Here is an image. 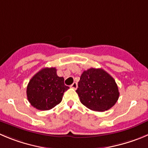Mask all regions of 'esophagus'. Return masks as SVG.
Listing matches in <instances>:
<instances>
[{"label": "esophagus", "mask_w": 148, "mask_h": 148, "mask_svg": "<svg viewBox=\"0 0 148 148\" xmlns=\"http://www.w3.org/2000/svg\"><path fill=\"white\" fill-rule=\"evenodd\" d=\"M71 88H73V89L76 90L77 88V82H74V83L72 84V85H71Z\"/></svg>", "instance_id": "34e87169"}]
</instances>
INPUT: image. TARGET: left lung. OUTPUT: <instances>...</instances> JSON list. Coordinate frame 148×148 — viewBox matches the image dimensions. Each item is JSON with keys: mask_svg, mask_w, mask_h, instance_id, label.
Returning a JSON list of instances; mask_svg holds the SVG:
<instances>
[{"mask_svg": "<svg viewBox=\"0 0 148 148\" xmlns=\"http://www.w3.org/2000/svg\"><path fill=\"white\" fill-rule=\"evenodd\" d=\"M76 92L83 105L97 112L112 108L120 95L113 77L102 69L94 68L83 71Z\"/></svg>", "mask_w": 148, "mask_h": 148, "instance_id": "1", "label": "left lung"}]
</instances>
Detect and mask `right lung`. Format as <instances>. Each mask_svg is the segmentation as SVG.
Segmentation results:
<instances>
[{
	"mask_svg": "<svg viewBox=\"0 0 148 148\" xmlns=\"http://www.w3.org/2000/svg\"><path fill=\"white\" fill-rule=\"evenodd\" d=\"M69 88L55 67L44 68L30 79L26 91L27 100L37 110H51L61 102Z\"/></svg>",
	"mask_w": 148,
	"mask_h": 148,
	"instance_id": "right-lung-1",
	"label": "right lung"
}]
</instances>
